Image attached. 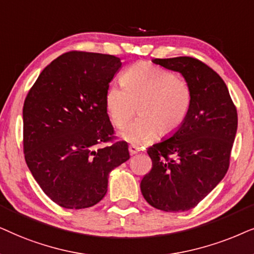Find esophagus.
Listing matches in <instances>:
<instances>
[{"instance_id":"esophagus-1","label":"esophagus","mask_w":254,"mask_h":254,"mask_svg":"<svg viewBox=\"0 0 254 254\" xmlns=\"http://www.w3.org/2000/svg\"><path fill=\"white\" fill-rule=\"evenodd\" d=\"M129 151H130V154H137L138 152L140 151V148L139 147H137V146H134V145H130L129 146Z\"/></svg>"}]
</instances>
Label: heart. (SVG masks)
I'll return each mask as SVG.
<instances>
[{"mask_svg": "<svg viewBox=\"0 0 254 254\" xmlns=\"http://www.w3.org/2000/svg\"><path fill=\"white\" fill-rule=\"evenodd\" d=\"M123 87L107 90L106 108L117 129H124L134 115L140 117L122 133L130 143L144 145L174 134L190 113L194 94L187 81L171 70L147 63H137L122 74Z\"/></svg>", "mask_w": 254, "mask_h": 254, "instance_id": "1", "label": "heart"}]
</instances>
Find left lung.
Wrapping results in <instances>:
<instances>
[{"label":"left lung","mask_w":254,"mask_h":254,"mask_svg":"<svg viewBox=\"0 0 254 254\" xmlns=\"http://www.w3.org/2000/svg\"><path fill=\"white\" fill-rule=\"evenodd\" d=\"M153 63L181 73L194 100L180 129L147 148L152 168L144 175L140 190L147 203L159 210L187 211L203 200L229 170L237 109L222 77L201 60L177 57Z\"/></svg>","instance_id":"1"}]
</instances>
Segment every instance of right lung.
<instances>
[{
    "label": "right lung",
    "mask_w": 254,
    "mask_h": 254,
    "mask_svg": "<svg viewBox=\"0 0 254 254\" xmlns=\"http://www.w3.org/2000/svg\"><path fill=\"white\" fill-rule=\"evenodd\" d=\"M121 67V59L110 54L70 51L43 69L26 95V165L60 207L83 209L99 203L108 190L110 172L130 158L127 141H114L106 108L109 83Z\"/></svg>",
    "instance_id": "add662e5"
}]
</instances>
